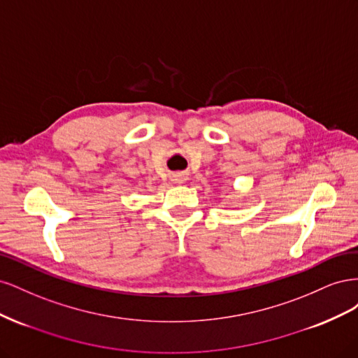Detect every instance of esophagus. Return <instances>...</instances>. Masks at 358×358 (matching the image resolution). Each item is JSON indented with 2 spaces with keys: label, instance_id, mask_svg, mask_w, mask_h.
Segmentation results:
<instances>
[{
  "label": "esophagus",
  "instance_id": "esophagus-1",
  "mask_svg": "<svg viewBox=\"0 0 358 358\" xmlns=\"http://www.w3.org/2000/svg\"><path fill=\"white\" fill-rule=\"evenodd\" d=\"M175 180H178L179 183H182V182H183V178H182V176H178Z\"/></svg>",
  "mask_w": 358,
  "mask_h": 358
}]
</instances>
